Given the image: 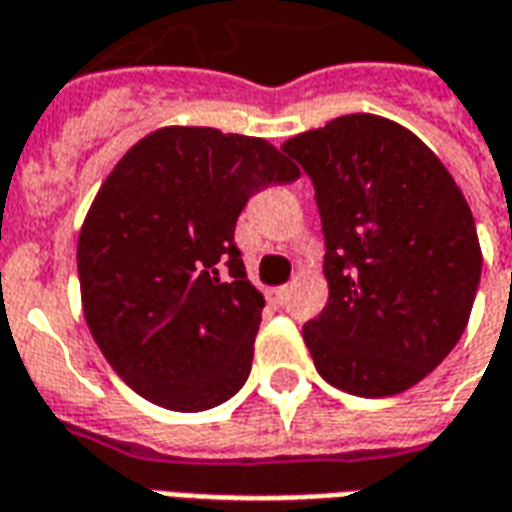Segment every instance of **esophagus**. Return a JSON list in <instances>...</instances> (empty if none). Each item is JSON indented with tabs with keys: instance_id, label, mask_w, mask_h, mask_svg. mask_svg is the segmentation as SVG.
Wrapping results in <instances>:
<instances>
[{
	"instance_id": "esophagus-1",
	"label": "esophagus",
	"mask_w": 512,
	"mask_h": 512,
	"mask_svg": "<svg viewBox=\"0 0 512 512\" xmlns=\"http://www.w3.org/2000/svg\"><path fill=\"white\" fill-rule=\"evenodd\" d=\"M268 301H274V304H285V301H287V287H276V290H268Z\"/></svg>"
}]
</instances>
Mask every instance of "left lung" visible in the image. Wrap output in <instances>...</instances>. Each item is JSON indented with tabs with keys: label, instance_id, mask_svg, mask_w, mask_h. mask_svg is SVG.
Instances as JSON below:
<instances>
[{
	"label": "left lung",
	"instance_id": "left-lung-1",
	"mask_svg": "<svg viewBox=\"0 0 512 512\" xmlns=\"http://www.w3.org/2000/svg\"><path fill=\"white\" fill-rule=\"evenodd\" d=\"M314 184L328 304L304 325L325 382L380 399L448 358L480 282L478 230L437 154L401 124L350 113L282 146Z\"/></svg>",
	"mask_w": 512,
	"mask_h": 512
}]
</instances>
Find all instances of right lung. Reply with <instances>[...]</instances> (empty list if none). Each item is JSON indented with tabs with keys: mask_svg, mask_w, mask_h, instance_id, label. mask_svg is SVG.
<instances>
[{
	"mask_svg": "<svg viewBox=\"0 0 512 512\" xmlns=\"http://www.w3.org/2000/svg\"><path fill=\"white\" fill-rule=\"evenodd\" d=\"M298 176L263 138L162 127L102 181L78 236L83 317L138 396L200 412L244 388L266 301L236 219L255 192Z\"/></svg>",
	"mask_w": 512,
	"mask_h": 512,
	"instance_id": "obj_1",
	"label": "right lung"
}]
</instances>
